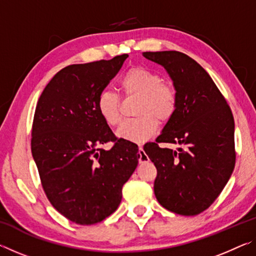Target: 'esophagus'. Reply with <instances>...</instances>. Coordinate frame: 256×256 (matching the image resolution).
Masks as SVG:
<instances>
[{
    "label": "esophagus",
    "mask_w": 256,
    "mask_h": 256,
    "mask_svg": "<svg viewBox=\"0 0 256 256\" xmlns=\"http://www.w3.org/2000/svg\"><path fill=\"white\" fill-rule=\"evenodd\" d=\"M149 162V157L146 154L144 148L140 146V148H138V162L144 164V162Z\"/></svg>",
    "instance_id": "34e87169"
}]
</instances>
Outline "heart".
<instances>
[{"label":"heart","instance_id":"1","mask_svg":"<svg viewBox=\"0 0 256 256\" xmlns=\"http://www.w3.org/2000/svg\"><path fill=\"white\" fill-rule=\"evenodd\" d=\"M126 94L140 96L136 107V118L128 120L116 131L123 140L142 144L154 136L158 120H170L177 107V92L170 84L162 81V76L144 66L132 68L120 80ZM97 110L108 125L120 122V98L110 90H104L97 98Z\"/></svg>","mask_w":256,"mask_h":256}]
</instances>
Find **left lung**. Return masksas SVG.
I'll return each mask as SVG.
<instances>
[{
  "instance_id": "8db88e82",
  "label": "left lung",
  "mask_w": 256,
  "mask_h": 256,
  "mask_svg": "<svg viewBox=\"0 0 256 256\" xmlns=\"http://www.w3.org/2000/svg\"><path fill=\"white\" fill-rule=\"evenodd\" d=\"M142 55L166 70L177 92L174 115L156 144L144 146L157 168L154 196L164 209L196 216L219 196L235 167L232 110L211 76L190 56L176 50ZM160 142L182 148H160Z\"/></svg>"
}]
</instances>
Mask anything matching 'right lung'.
<instances>
[{"label":"right lung","mask_w":256,"mask_h":256,"mask_svg":"<svg viewBox=\"0 0 256 256\" xmlns=\"http://www.w3.org/2000/svg\"><path fill=\"white\" fill-rule=\"evenodd\" d=\"M128 54L62 68L38 99L32 152L42 188L72 222H100L118 209L122 188L138 162V146L116 140L97 110V98ZM116 140L110 150L102 144Z\"/></svg>","instance_id":"right-lung-1"}]
</instances>
